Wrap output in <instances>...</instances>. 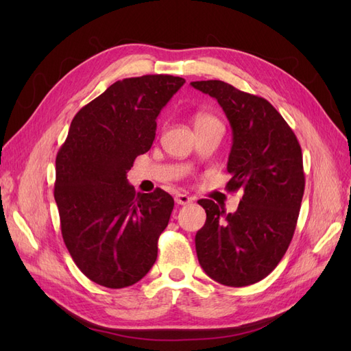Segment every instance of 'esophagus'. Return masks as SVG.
<instances>
[{
    "label": "esophagus",
    "mask_w": 351,
    "mask_h": 351,
    "mask_svg": "<svg viewBox=\"0 0 351 351\" xmlns=\"http://www.w3.org/2000/svg\"><path fill=\"white\" fill-rule=\"evenodd\" d=\"M195 199L192 196H187L186 193H177L176 195V202L178 205H187L190 202H193Z\"/></svg>",
    "instance_id": "1"
}]
</instances>
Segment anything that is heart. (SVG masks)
Segmentation results:
<instances>
[{
  "label": "heart",
  "instance_id": "1",
  "mask_svg": "<svg viewBox=\"0 0 351 351\" xmlns=\"http://www.w3.org/2000/svg\"><path fill=\"white\" fill-rule=\"evenodd\" d=\"M212 123H219L214 115H209V114H205V112H199L195 117V127L206 125V124H212Z\"/></svg>",
  "mask_w": 351,
  "mask_h": 351
}]
</instances>
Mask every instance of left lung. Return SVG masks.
I'll return each mask as SVG.
<instances>
[{
	"instance_id": "8db88e82",
	"label": "left lung",
	"mask_w": 351,
	"mask_h": 351,
	"mask_svg": "<svg viewBox=\"0 0 351 351\" xmlns=\"http://www.w3.org/2000/svg\"><path fill=\"white\" fill-rule=\"evenodd\" d=\"M190 84L215 98L227 115L232 132L227 189L243 192L232 214L214 200L197 202L206 212L195 237L197 259L219 284L250 285L275 269L293 239L304 193L302 147L267 99L221 80Z\"/></svg>"
}]
</instances>
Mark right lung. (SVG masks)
<instances>
[{"mask_svg": "<svg viewBox=\"0 0 351 351\" xmlns=\"http://www.w3.org/2000/svg\"><path fill=\"white\" fill-rule=\"evenodd\" d=\"M184 83L168 74L115 82L74 115L57 154L61 234L77 268L99 285H133L156 261L174 199L162 189L136 193L127 171L151 149L159 112Z\"/></svg>", "mask_w": 351, "mask_h": 351, "instance_id": "1", "label": "right lung"}]
</instances>
